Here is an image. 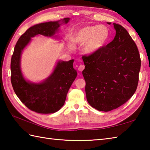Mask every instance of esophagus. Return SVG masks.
Here are the masks:
<instances>
[{"label": "esophagus", "instance_id": "1", "mask_svg": "<svg viewBox=\"0 0 150 150\" xmlns=\"http://www.w3.org/2000/svg\"><path fill=\"white\" fill-rule=\"evenodd\" d=\"M84 68H85V66H84V65H83V64H81L80 66H79L78 70H79V71H82V70H83Z\"/></svg>", "mask_w": 150, "mask_h": 150}]
</instances>
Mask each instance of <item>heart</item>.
<instances>
[{
  "label": "heart",
  "mask_w": 150,
  "mask_h": 150,
  "mask_svg": "<svg viewBox=\"0 0 150 150\" xmlns=\"http://www.w3.org/2000/svg\"><path fill=\"white\" fill-rule=\"evenodd\" d=\"M110 33L103 25H95L82 27L73 35L74 42L84 45L82 52L86 55H92L104 46L109 39Z\"/></svg>",
  "instance_id": "obj_1"
}]
</instances>
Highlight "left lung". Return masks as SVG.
I'll return each instance as SVG.
<instances>
[{
    "mask_svg": "<svg viewBox=\"0 0 150 150\" xmlns=\"http://www.w3.org/2000/svg\"><path fill=\"white\" fill-rule=\"evenodd\" d=\"M113 24L116 31L114 39L97 53L82 57L87 100L103 111L116 109L133 96L141 69L136 44L125 28Z\"/></svg>",
    "mask_w": 150,
    "mask_h": 150,
    "instance_id": "left-lung-1",
    "label": "left lung"
}]
</instances>
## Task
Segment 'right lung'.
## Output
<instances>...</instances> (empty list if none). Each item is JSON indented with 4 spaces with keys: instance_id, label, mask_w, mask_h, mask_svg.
<instances>
[{
    "instance_id": "1",
    "label": "right lung",
    "mask_w": 150,
    "mask_h": 150,
    "mask_svg": "<svg viewBox=\"0 0 150 150\" xmlns=\"http://www.w3.org/2000/svg\"><path fill=\"white\" fill-rule=\"evenodd\" d=\"M69 18L51 21L31 26L19 38L11 60V82L15 94L27 108L39 113H52L64 104L66 95L75 78L77 71L73 68L74 60H59L48 77L39 83L26 81L21 69L23 50L30 42L31 38L38 35L55 37L62 24H67Z\"/></svg>"
}]
</instances>
